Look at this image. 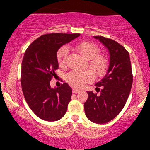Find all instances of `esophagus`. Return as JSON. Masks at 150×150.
<instances>
[{
  "label": "esophagus",
  "mask_w": 150,
  "mask_h": 150,
  "mask_svg": "<svg viewBox=\"0 0 150 150\" xmlns=\"http://www.w3.org/2000/svg\"><path fill=\"white\" fill-rule=\"evenodd\" d=\"M80 89H76V88H73V93H78L79 92H80Z\"/></svg>",
  "instance_id": "34e87169"
}]
</instances>
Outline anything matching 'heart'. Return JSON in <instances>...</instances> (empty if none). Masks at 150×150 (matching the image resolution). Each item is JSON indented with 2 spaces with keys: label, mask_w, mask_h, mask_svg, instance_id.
<instances>
[{
  "label": "heart",
  "mask_w": 150,
  "mask_h": 150,
  "mask_svg": "<svg viewBox=\"0 0 150 150\" xmlns=\"http://www.w3.org/2000/svg\"><path fill=\"white\" fill-rule=\"evenodd\" d=\"M75 49L86 59L88 60V65L98 75H102L106 73L108 67V60L104 55H99V49L95 44L89 42L77 44ZM69 49L67 46H63L58 50L57 60L61 67L66 63ZM94 80V75L92 70L85 71H72L66 75V81L70 85L77 88H82L86 84L92 82Z\"/></svg>",
  "instance_id": "heart-1"
}]
</instances>
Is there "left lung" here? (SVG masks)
<instances>
[{
  "mask_svg": "<svg viewBox=\"0 0 150 150\" xmlns=\"http://www.w3.org/2000/svg\"><path fill=\"white\" fill-rule=\"evenodd\" d=\"M108 50L109 66L106 75L95 84V89L87 92L84 104L85 115L92 122L102 124L118 116L126 103L131 90L132 73L129 53L123 46L111 39L94 36Z\"/></svg>",
  "mask_w": 150,
  "mask_h": 150,
  "instance_id": "obj_1",
  "label": "left lung"
}]
</instances>
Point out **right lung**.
<instances>
[{"label": "right lung", "mask_w": 150, "mask_h": 150, "mask_svg": "<svg viewBox=\"0 0 150 150\" xmlns=\"http://www.w3.org/2000/svg\"><path fill=\"white\" fill-rule=\"evenodd\" d=\"M80 34L52 33L41 36L26 50L22 62L21 85L27 104L41 119L56 121L63 118L71 100L67 83L54 89L50 81L58 69V50Z\"/></svg>", "instance_id": "obj_1"}]
</instances>
